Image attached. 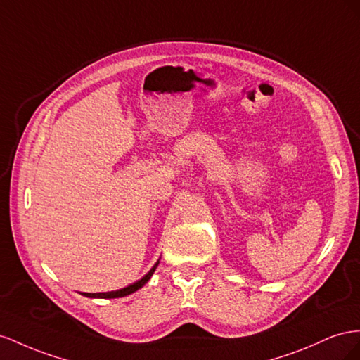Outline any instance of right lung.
I'll use <instances>...</instances> for the list:
<instances>
[{
    "label": "right lung",
    "instance_id": "right-lung-1",
    "mask_svg": "<svg viewBox=\"0 0 360 360\" xmlns=\"http://www.w3.org/2000/svg\"><path fill=\"white\" fill-rule=\"evenodd\" d=\"M160 262V261H158ZM158 262L152 266L150 269V271L146 274V276H143L140 281H137V282H134V283H131V285H128V286H125V288H122V290H117V291H110V292H83V295H86V297H91V299H119V297H125V295H128V294H132V292H136L137 290H140L143 285H145L149 279H150V276L153 274V271H155V269L158 266Z\"/></svg>",
    "mask_w": 360,
    "mask_h": 360
}]
</instances>
